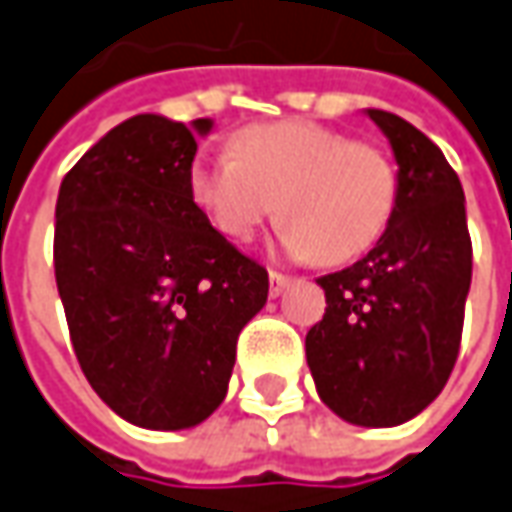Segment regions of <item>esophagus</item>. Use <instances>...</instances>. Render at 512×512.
<instances>
[{"instance_id": "esophagus-1", "label": "esophagus", "mask_w": 512, "mask_h": 512, "mask_svg": "<svg viewBox=\"0 0 512 512\" xmlns=\"http://www.w3.org/2000/svg\"><path fill=\"white\" fill-rule=\"evenodd\" d=\"M290 284V279L287 276H281V273H276V270H270V296L279 298L281 293H284V287Z\"/></svg>"}]
</instances>
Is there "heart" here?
<instances>
[{
	"instance_id": "heart-1",
	"label": "heart",
	"mask_w": 512,
	"mask_h": 512,
	"mask_svg": "<svg viewBox=\"0 0 512 512\" xmlns=\"http://www.w3.org/2000/svg\"><path fill=\"white\" fill-rule=\"evenodd\" d=\"M191 194L236 242L279 211L287 250L344 264L389 228L397 174L369 143L310 120H273L239 129L231 154L197 160Z\"/></svg>"
}]
</instances>
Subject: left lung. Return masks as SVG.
<instances>
[{
    "mask_svg": "<svg viewBox=\"0 0 512 512\" xmlns=\"http://www.w3.org/2000/svg\"><path fill=\"white\" fill-rule=\"evenodd\" d=\"M366 115L397 160L394 211L360 262L318 279L327 312L307 332V366L341 420L392 428L431 406L451 377L471 290V236L465 191L440 146L392 112Z\"/></svg>",
    "mask_w": 512,
    "mask_h": 512,
    "instance_id": "left-lung-1",
    "label": "left lung"
}]
</instances>
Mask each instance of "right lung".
Returning <instances> with one entry per match:
<instances>
[{
	"mask_svg": "<svg viewBox=\"0 0 512 512\" xmlns=\"http://www.w3.org/2000/svg\"><path fill=\"white\" fill-rule=\"evenodd\" d=\"M191 126L135 115L61 180L56 284L89 386L126 423L194 428L228 394L236 338L267 304V270L191 194Z\"/></svg>",
	"mask_w": 512,
	"mask_h": 512,
	"instance_id": "add662e5",
	"label": "right lung"
}]
</instances>
